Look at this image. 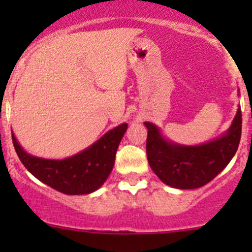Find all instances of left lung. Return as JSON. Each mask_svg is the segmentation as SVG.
I'll return each mask as SVG.
<instances>
[{"label": "left lung", "instance_id": "obj_1", "mask_svg": "<svg viewBox=\"0 0 252 252\" xmlns=\"http://www.w3.org/2000/svg\"><path fill=\"white\" fill-rule=\"evenodd\" d=\"M144 124L147 128V159L155 174L172 188L197 189L217 177L234 157L241 136V110L239 106L224 134L192 146L169 141L154 123Z\"/></svg>", "mask_w": 252, "mask_h": 252}]
</instances>
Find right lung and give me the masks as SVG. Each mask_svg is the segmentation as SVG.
I'll use <instances>...</instances> for the list:
<instances>
[{
	"instance_id": "add662e5",
	"label": "right lung",
	"mask_w": 252,
	"mask_h": 252,
	"mask_svg": "<svg viewBox=\"0 0 252 252\" xmlns=\"http://www.w3.org/2000/svg\"><path fill=\"white\" fill-rule=\"evenodd\" d=\"M128 124H119L102 138L74 156L48 159L24 151L12 133L14 149L25 168L35 178L67 195H85L96 191L113 169L116 152Z\"/></svg>"
}]
</instances>
